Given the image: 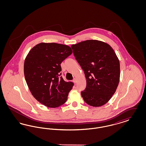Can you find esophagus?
Segmentation results:
<instances>
[{"mask_svg": "<svg viewBox=\"0 0 146 146\" xmlns=\"http://www.w3.org/2000/svg\"><path fill=\"white\" fill-rule=\"evenodd\" d=\"M73 83H76V78H74L73 79Z\"/></svg>", "mask_w": 146, "mask_h": 146, "instance_id": "34e87169", "label": "esophagus"}]
</instances>
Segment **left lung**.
Listing matches in <instances>:
<instances>
[{"instance_id": "left-lung-1", "label": "left lung", "mask_w": 146, "mask_h": 146, "mask_svg": "<svg viewBox=\"0 0 146 146\" xmlns=\"http://www.w3.org/2000/svg\"><path fill=\"white\" fill-rule=\"evenodd\" d=\"M71 48L86 79V87L81 92L84 101L93 107L104 105L115 93L119 82L120 63L114 50L97 40H87Z\"/></svg>"}]
</instances>
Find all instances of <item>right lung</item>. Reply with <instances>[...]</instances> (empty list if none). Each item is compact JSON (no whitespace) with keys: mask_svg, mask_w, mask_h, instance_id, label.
Here are the masks:
<instances>
[{"mask_svg":"<svg viewBox=\"0 0 146 146\" xmlns=\"http://www.w3.org/2000/svg\"><path fill=\"white\" fill-rule=\"evenodd\" d=\"M72 54L69 46L42 42L31 50L24 63V74L35 98L50 108L64 104L74 84L65 82L61 63Z\"/></svg>","mask_w":146,"mask_h":146,"instance_id":"1","label":"right lung"}]
</instances>
